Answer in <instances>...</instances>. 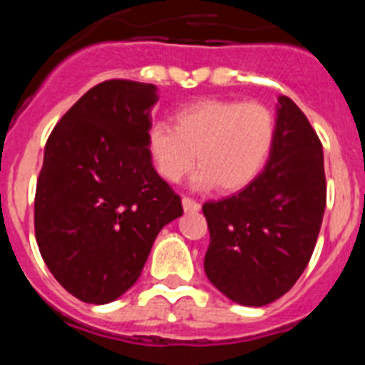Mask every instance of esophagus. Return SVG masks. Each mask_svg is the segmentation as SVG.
Instances as JSON below:
<instances>
[{
  "mask_svg": "<svg viewBox=\"0 0 365 365\" xmlns=\"http://www.w3.org/2000/svg\"><path fill=\"white\" fill-rule=\"evenodd\" d=\"M182 208H185V212H197L201 208V205L190 197H182Z\"/></svg>",
  "mask_w": 365,
  "mask_h": 365,
  "instance_id": "34e87169",
  "label": "esophagus"
}]
</instances>
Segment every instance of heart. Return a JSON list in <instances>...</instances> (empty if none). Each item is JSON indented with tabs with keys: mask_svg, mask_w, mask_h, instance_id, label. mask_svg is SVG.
I'll use <instances>...</instances> for the list:
<instances>
[{
	"mask_svg": "<svg viewBox=\"0 0 365 365\" xmlns=\"http://www.w3.org/2000/svg\"><path fill=\"white\" fill-rule=\"evenodd\" d=\"M274 138L276 117L265 104L208 98L177 111L173 130L151 125L146 146L157 172L170 182L185 179L197 157L201 170L193 185L237 192L265 168Z\"/></svg>",
	"mask_w": 365,
	"mask_h": 365,
	"instance_id": "1",
	"label": "heart"
}]
</instances>
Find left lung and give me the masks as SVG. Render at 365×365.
<instances>
[{
  "label": "left lung",
  "mask_w": 365,
  "mask_h": 365,
  "mask_svg": "<svg viewBox=\"0 0 365 365\" xmlns=\"http://www.w3.org/2000/svg\"><path fill=\"white\" fill-rule=\"evenodd\" d=\"M263 172L240 193L202 205L210 245L205 272L232 302L263 307L292 289L320 234L327 186L322 143L289 96Z\"/></svg>",
  "instance_id": "8db88e82"
}]
</instances>
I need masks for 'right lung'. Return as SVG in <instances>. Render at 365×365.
I'll use <instances>...</instances> for the list:
<instances>
[{"mask_svg":"<svg viewBox=\"0 0 365 365\" xmlns=\"http://www.w3.org/2000/svg\"><path fill=\"white\" fill-rule=\"evenodd\" d=\"M153 83L106 80L47 138L34 199L45 265L74 298L104 305L138 279L163 227L182 215L146 146Z\"/></svg>","mask_w":365,"mask_h":365,"instance_id":"right-lung-1","label":"right lung"}]
</instances>
